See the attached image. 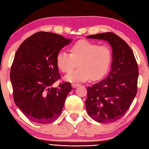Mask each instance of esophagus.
I'll use <instances>...</instances> for the list:
<instances>
[{
	"label": "esophagus",
	"instance_id": "34e87169",
	"mask_svg": "<svg viewBox=\"0 0 149 149\" xmlns=\"http://www.w3.org/2000/svg\"><path fill=\"white\" fill-rule=\"evenodd\" d=\"M72 86L73 88H76L79 86H80V84H78V83H72Z\"/></svg>",
	"mask_w": 149,
	"mask_h": 149
}]
</instances>
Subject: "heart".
Masks as SVG:
<instances>
[{
    "mask_svg": "<svg viewBox=\"0 0 149 149\" xmlns=\"http://www.w3.org/2000/svg\"><path fill=\"white\" fill-rule=\"evenodd\" d=\"M69 54L59 51L56 65L63 73L70 72L78 63L79 68L65 77L68 81L84 82L103 77L108 71L112 60V51L108 45H99L87 40H79L70 47Z\"/></svg>",
    "mask_w": 149,
    "mask_h": 149,
    "instance_id": "b5f03b06",
    "label": "heart"
}]
</instances>
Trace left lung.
I'll use <instances>...</instances> for the list:
<instances>
[{"instance_id": "left-lung-1", "label": "left lung", "mask_w": 149, "mask_h": 149, "mask_svg": "<svg viewBox=\"0 0 149 149\" xmlns=\"http://www.w3.org/2000/svg\"><path fill=\"white\" fill-rule=\"evenodd\" d=\"M87 38L106 40L113 49L109 75L87 88V113L98 122H115L127 111L137 93L139 72L136 60L128 44L115 33L107 32Z\"/></svg>"}]
</instances>
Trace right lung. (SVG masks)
I'll list each match as a JSON object with an SVG mask.
<instances>
[{
	"label": "right lung",
	"instance_id": "obj_1",
	"mask_svg": "<svg viewBox=\"0 0 149 149\" xmlns=\"http://www.w3.org/2000/svg\"><path fill=\"white\" fill-rule=\"evenodd\" d=\"M70 42L59 34L40 31L24 40L15 53L10 71L13 96L31 121L45 124L61 115L72 88L68 82L52 86L61 77L56 59Z\"/></svg>",
	"mask_w": 149,
	"mask_h": 149
}]
</instances>
